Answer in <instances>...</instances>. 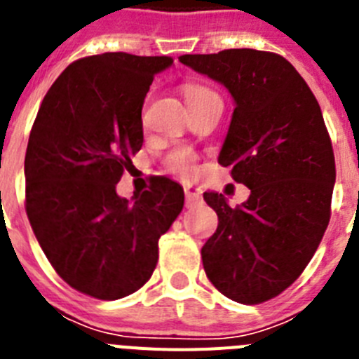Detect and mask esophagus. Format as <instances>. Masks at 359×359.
Wrapping results in <instances>:
<instances>
[{"instance_id":"obj_1","label":"esophagus","mask_w":359,"mask_h":359,"mask_svg":"<svg viewBox=\"0 0 359 359\" xmlns=\"http://www.w3.org/2000/svg\"><path fill=\"white\" fill-rule=\"evenodd\" d=\"M185 199H187V207H194L201 201V190L194 185H187L185 187Z\"/></svg>"}]
</instances>
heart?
<instances>
[{
	"mask_svg": "<svg viewBox=\"0 0 359 359\" xmlns=\"http://www.w3.org/2000/svg\"><path fill=\"white\" fill-rule=\"evenodd\" d=\"M183 93H185L187 104H190L203 97H208V95H215V91L201 84H185L183 86ZM165 167L170 172L189 180V177H194L196 172H198V158L190 149H174L165 156Z\"/></svg>",
	"mask_w": 359,
	"mask_h": 359,
	"instance_id": "1",
	"label": "heart"
}]
</instances>
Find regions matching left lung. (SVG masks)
<instances>
[{"label":"left lung","mask_w":359,"mask_h":359,"mask_svg":"<svg viewBox=\"0 0 359 359\" xmlns=\"http://www.w3.org/2000/svg\"><path fill=\"white\" fill-rule=\"evenodd\" d=\"M180 61L230 90L236 109L219 163L252 192L233 208L203 194L219 219L203 268L224 297L268 302L302 275L331 219L336 165L322 109L278 53L231 48Z\"/></svg>","instance_id":"1"}]
</instances>
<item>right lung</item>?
Instances as JSON below:
<instances>
[{"mask_svg":"<svg viewBox=\"0 0 359 359\" xmlns=\"http://www.w3.org/2000/svg\"><path fill=\"white\" fill-rule=\"evenodd\" d=\"M172 57L107 52L82 57L44 95L25 154V208L62 280L98 300L140 290L158 262V241L185 194L158 176L135 201L116 183L142 149V106Z\"/></svg>","mask_w":359,"mask_h":359,"instance_id":"add662e5","label":"right lung"}]
</instances>
